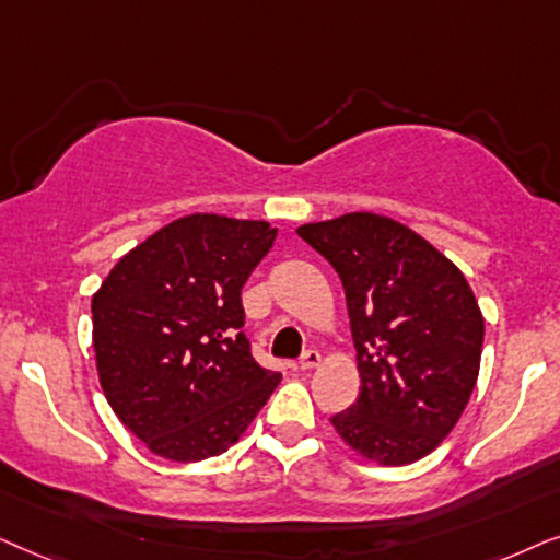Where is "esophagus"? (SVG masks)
Masks as SVG:
<instances>
[{"instance_id":"34e87169","label":"esophagus","mask_w":560,"mask_h":560,"mask_svg":"<svg viewBox=\"0 0 560 560\" xmlns=\"http://www.w3.org/2000/svg\"><path fill=\"white\" fill-rule=\"evenodd\" d=\"M319 361H323V358H319L317 350H315V348H310V350H304L302 358H300V369H302V371L317 369V366H319Z\"/></svg>"}]
</instances>
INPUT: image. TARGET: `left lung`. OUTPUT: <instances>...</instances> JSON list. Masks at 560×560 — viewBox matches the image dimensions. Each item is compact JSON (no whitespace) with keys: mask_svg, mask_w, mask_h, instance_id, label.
I'll use <instances>...</instances> for the list:
<instances>
[{"mask_svg":"<svg viewBox=\"0 0 560 560\" xmlns=\"http://www.w3.org/2000/svg\"><path fill=\"white\" fill-rule=\"evenodd\" d=\"M346 289L361 394L332 417L378 466L415 464L456 428L479 378L483 317L460 268L401 222L348 212L296 228Z\"/></svg>","mask_w":560,"mask_h":560,"instance_id":"left-lung-1","label":"left lung"}]
</instances>
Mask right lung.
Masks as SVG:
<instances>
[{
  "mask_svg": "<svg viewBox=\"0 0 560 560\" xmlns=\"http://www.w3.org/2000/svg\"><path fill=\"white\" fill-rule=\"evenodd\" d=\"M273 241L266 220L186 214L125 253L92 296L102 392L155 456H220L279 386L241 332L243 284Z\"/></svg>",
  "mask_w": 560,
  "mask_h": 560,
  "instance_id": "obj_1",
  "label": "right lung"
}]
</instances>
